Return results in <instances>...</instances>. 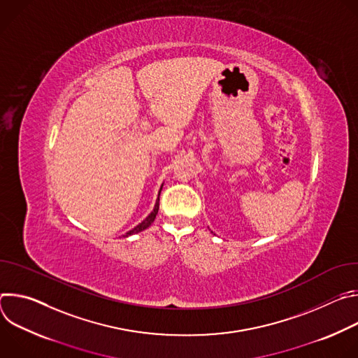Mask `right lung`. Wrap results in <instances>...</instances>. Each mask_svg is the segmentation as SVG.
Instances as JSON below:
<instances>
[{"mask_svg":"<svg viewBox=\"0 0 358 358\" xmlns=\"http://www.w3.org/2000/svg\"><path fill=\"white\" fill-rule=\"evenodd\" d=\"M162 188H163V185H162ZM162 188H160V192H162ZM159 201H160V194H159V198H157V201H156V206H155V210L151 211V214L141 222V224H138L136 228H133L131 231H129L127 234H126V236H129V235H133V234H137V232H141V231H144L145 228H148L151 224H152V221L156 220V215H157V213H159Z\"/></svg>","mask_w":358,"mask_h":358,"instance_id":"right-lung-1","label":"right lung"}]
</instances>
